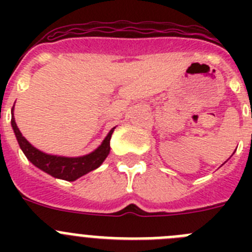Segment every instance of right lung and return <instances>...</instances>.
Returning a JSON list of instances; mask_svg holds the SVG:
<instances>
[{
	"mask_svg": "<svg viewBox=\"0 0 252 252\" xmlns=\"http://www.w3.org/2000/svg\"><path fill=\"white\" fill-rule=\"evenodd\" d=\"M11 115H12V117H11V126H12V130L15 132V136H16L22 153L25 154L28 160H30V162H32L36 168L45 171L51 177L58 178V179L68 180V182L77 180L78 178L83 177L87 173H90V171L101 166L102 162L104 161V159L110 154V140L111 136H112L113 130L116 127H113L110 132L107 133V136L104 137L101 145L95 149L94 151H92V153L77 158L58 157V155L43 153L41 150L31 145L30 142L22 136V133L20 132L19 127H17L16 122H15V117H13V107L12 111H11Z\"/></svg>",
	"mask_w": 252,
	"mask_h": 252,
	"instance_id": "add662e5",
	"label": "right lung"
}]
</instances>
